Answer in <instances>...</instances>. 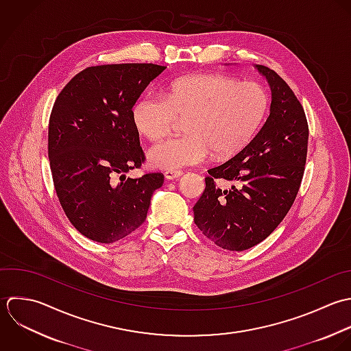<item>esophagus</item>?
Instances as JSON below:
<instances>
[{
  "mask_svg": "<svg viewBox=\"0 0 351 351\" xmlns=\"http://www.w3.org/2000/svg\"><path fill=\"white\" fill-rule=\"evenodd\" d=\"M182 175H183L182 171H167V172H164V178H165L167 180L179 179Z\"/></svg>",
  "mask_w": 351,
  "mask_h": 351,
  "instance_id": "34e87169",
  "label": "esophagus"
}]
</instances>
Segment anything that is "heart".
Returning <instances> with one entry per match:
<instances>
[{"mask_svg": "<svg viewBox=\"0 0 351 351\" xmlns=\"http://www.w3.org/2000/svg\"><path fill=\"white\" fill-rule=\"evenodd\" d=\"M269 110V94L257 82L227 75H197L173 82L164 95L146 94L132 108L138 131L150 141L167 135L178 117L187 135L152 146L149 164L176 171L206 161L213 150L220 157L241 152L257 134Z\"/></svg>", "mask_w": 351, "mask_h": 351, "instance_id": "heart-1", "label": "heart"}]
</instances>
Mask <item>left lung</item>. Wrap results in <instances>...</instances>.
Instances as JSON below:
<instances>
[{"label":"left lung","mask_w":351,"mask_h":351,"mask_svg":"<svg viewBox=\"0 0 351 351\" xmlns=\"http://www.w3.org/2000/svg\"><path fill=\"white\" fill-rule=\"evenodd\" d=\"M272 91L269 116L258 134L231 160L208 171L194 223L217 246L242 252L268 238L293 206L308 154L305 110L274 71L256 65ZM216 178L232 183L220 189Z\"/></svg>","instance_id":"obj_1"}]
</instances>
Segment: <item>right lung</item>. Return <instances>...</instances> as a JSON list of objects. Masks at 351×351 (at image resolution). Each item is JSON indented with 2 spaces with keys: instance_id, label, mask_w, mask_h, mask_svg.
Listing matches in <instances>:
<instances>
[{
  "instance_id": "1",
  "label": "right lung",
  "mask_w": 351,
  "mask_h": 351,
  "mask_svg": "<svg viewBox=\"0 0 351 351\" xmlns=\"http://www.w3.org/2000/svg\"><path fill=\"white\" fill-rule=\"evenodd\" d=\"M165 68L88 66L56 98L47 135L54 189L72 226L94 242L113 243L141 227L153 193L164 183L158 172L138 179L125 172L145 161L132 106Z\"/></svg>"
}]
</instances>
